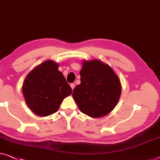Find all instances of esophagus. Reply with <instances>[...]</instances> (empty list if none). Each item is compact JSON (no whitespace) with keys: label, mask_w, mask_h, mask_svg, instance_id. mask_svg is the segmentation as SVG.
Returning <instances> with one entry per match:
<instances>
[{"label":"esophagus","mask_w":160,"mask_h":160,"mask_svg":"<svg viewBox=\"0 0 160 160\" xmlns=\"http://www.w3.org/2000/svg\"><path fill=\"white\" fill-rule=\"evenodd\" d=\"M70 86H71V88H72V89L73 90V88H75V84H74V83H71Z\"/></svg>","instance_id":"1"}]
</instances>
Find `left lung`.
I'll return each instance as SVG.
<instances>
[{
    "mask_svg": "<svg viewBox=\"0 0 160 160\" xmlns=\"http://www.w3.org/2000/svg\"><path fill=\"white\" fill-rule=\"evenodd\" d=\"M82 64L81 83L73 91V99L80 111L88 117L106 116L119 100V78L111 66L99 60H85Z\"/></svg>",
    "mask_w": 160,
    "mask_h": 160,
    "instance_id": "left-lung-1",
    "label": "left lung"
}]
</instances>
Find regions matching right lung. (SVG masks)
Instances as JSON below:
<instances>
[{
	"instance_id": "obj_1",
	"label": "right lung",
	"mask_w": 160,
	"mask_h": 160,
	"mask_svg": "<svg viewBox=\"0 0 160 160\" xmlns=\"http://www.w3.org/2000/svg\"><path fill=\"white\" fill-rule=\"evenodd\" d=\"M58 63L48 60L33 68L26 76L22 87L24 99L34 114L46 117L56 112L62 101L72 90Z\"/></svg>"
}]
</instances>
